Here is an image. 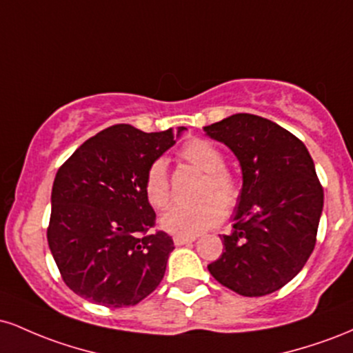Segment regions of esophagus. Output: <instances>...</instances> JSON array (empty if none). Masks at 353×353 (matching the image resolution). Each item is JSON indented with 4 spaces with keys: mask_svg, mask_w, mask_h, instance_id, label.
<instances>
[{
    "mask_svg": "<svg viewBox=\"0 0 353 353\" xmlns=\"http://www.w3.org/2000/svg\"><path fill=\"white\" fill-rule=\"evenodd\" d=\"M196 241V237H182V236H176L174 237V244L176 245H184V244H190V242Z\"/></svg>",
    "mask_w": 353,
    "mask_h": 353,
    "instance_id": "esophagus-1",
    "label": "esophagus"
}]
</instances>
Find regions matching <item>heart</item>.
Instances as JSON below:
<instances>
[{"mask_svg":"<svg viewBox=\"0 0 353 353\" xmlns=\"http://www.w3.org/2000/svg\"><path fill=\"white\" fill-rule=\"evenodd\" d=\"M181 159L205 172L201 196L205 197L192 205H176L161 219L165 232L182 237H196L225 216V208L232 209L241 197L237 181L225 171V157L209 141L194 137L181 148ZM144 196L149 204L157 210H165L171 204V185H169L168 168L163 159L149 164L143 181Z\"/></svg>","mask_w":353,"mask_h":353,"instance_id":"obj_1","label":"heart"}]
</instances>
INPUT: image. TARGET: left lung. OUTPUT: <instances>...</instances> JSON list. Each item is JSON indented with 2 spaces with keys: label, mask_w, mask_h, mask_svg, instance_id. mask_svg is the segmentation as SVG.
<instances>
[{
  "label": "left lung",
  "mask_w": 353,
  "mask_h": 353,
  "mask_svg": "<svg viewBox=\"0 0 353 353\" xmlns=\"http://www.w3.org/2000/svg\"><path fill=\"white\" fill-rule=\"evenodd\" d=\"M204 131L242 168L234 230L208 265L219 283L245 297L282 289L302 270L317 241L323 189L299 137L265 117L239 112Z\"/></svg>",
  "instance_id": "1"
}]
</instances>
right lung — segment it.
Listing matches in <instances>:
<instances>
[{
    "mask_svg": "<svg viewBox=\"0 0 353 353\" xmlns=\"http://www.w3.org/2000/svg\"><path fill=\"white\" fill-rule=\"evenodd\" d=\"M185 128L143 132L116 124L89 137L58 169L48 244L64 283L104 307L139 303L163 281L172 237L144 196L149 164Z\"/></svg>",
    "mask_w": 353,
    "mask_h": 353,
    "instance_id": "1",
    "label": "right lung"
}]
</instances>
